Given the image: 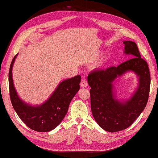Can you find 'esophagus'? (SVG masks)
<instances>
[{"instance_id": "obj_1", "label": "esophagus", "mask_w": 158, "mask_h": 158, "mask_svg": "<svg viewBox=\"0 0 158 158\" xmlns=\"http://www.w3.org/2000/svg\"><path fill=\"white\" fill-rule=\"evenodd\" d=\"M80 86L81 87H86L88 86V82L86 79H83L80 82Z\"/></svg>"}]
</instances>
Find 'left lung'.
I'll return each mask as SVG.
<instances>
[{
	"mask_svg": "<svg viewBox=\"0 0 158 158\" xmlns=\"http://www.w3.org/2000/svg\"><path fill=\"white\" fill-rule=\"evenodd\" d=\"M124 53L132 58L118 66L106 69H95L88 76L91 89V110L95 120L102 129L116 132L130 126L146 108L150 88V74L146 60L141 58L134 42L124 41ZM128 71H133L139 77V87L132 97L120 102L113 93V82Z\"/></svg>",
	"mask_w": 158,
	"mask_h": 158,
	"instance_id": "1",
	"label": "left lung"
}]
</instances>
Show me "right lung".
I'll list each match as a JSON object with an SVG mask.
<instances>
[{"label":"right lung","mask_w":158,"mask_h":158,"mask_svg":"<svg viewBox=\"0 0 158 158\" xmlns=\"http://www.w3.org/2000/svg\"><path fill=\"white\" fill-rule=\"evenodd\" d=\"M17 54L13 58L8 73L10 98L12 106L25 124L39 132H47L54 129L66 116L71 100L80 89L81 76L62 81L48 100L40 106H32L25 103L18 96L14 86L12 69Z\"/></svg>","instance_id":"1"}]
</instances>
